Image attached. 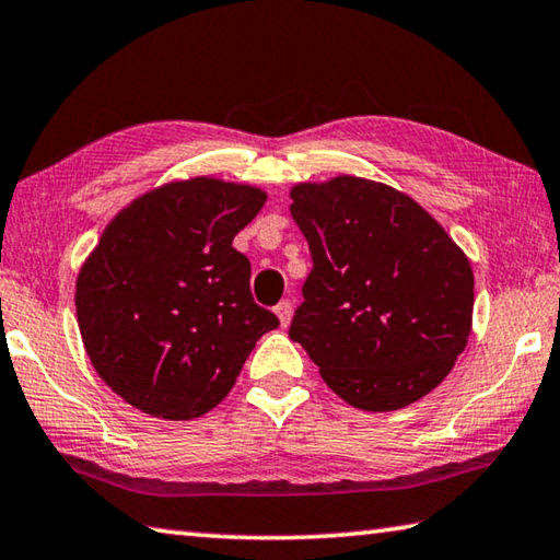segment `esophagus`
<instances>
[{"mask_svg": "<svg viewBox=\"0 0 560 560\" xmlns=\"http://www.w3.org/2000/svg\"><path fill=\"white\" fill-rule=\"evenodd\" d=\"M277 316H279V320H281V326H289V320H291V316H293V303L291 301H281L277 308Z\"/></svg>", "mask_w": 560, "mask_h": 560, "instance_id": "1", "label": "esophagus"}]
</instances>
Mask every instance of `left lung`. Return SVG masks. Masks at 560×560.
Listing matches in <instances>:
<instances>
[{
	"instance_id": "obj_1",
	"label": "left lung",
	"mask_w": 560,
	"mask_h": 560,
	"mask_svg": "<svg viewBox=\"0 0 560 560\" xmlns=\"http://www.w3.org/2000/svg\"><path fill=\"white\" fill-rule=\"evenodd\" d=\"M311 269L289 336L348 405L390 412L434 390L467 346L469 259L410 197L363 177L291 189Z\"/></svg>"
}]
</instances>
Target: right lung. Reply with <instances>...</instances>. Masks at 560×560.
Wrapping results in <instances>:
<instances>
[{"label": "right lung", "instance_id": "right-lung-1", "mask_svg": "<svg viewBox=\"0 0 560 560\" xmlns=\"http://www.w3.org/2000/svg\"><path fill=\"white\" fill-rule=\"evenodd\" d=\"M267 202L257 187L195 177L153 189L113 220L75 281V316L96 373L138 410L200 417L279 326L254 303L232 240Z\"/></svg>", "mask_w": 560, "mask_h": 560}]
</instances>
